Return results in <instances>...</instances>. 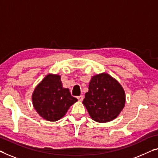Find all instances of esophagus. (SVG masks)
<instances>
[{"label":"esophagus","mask_w":158,"mask_h":158,"mask_svg":"<svg viewBox=\"0 0 158 158\" xmlns=\"http://www.w3.org/2000/svg\"><path fill=\"white\" fill-rule=\"evenodd\" d=\"M77 98H78V100L79 101V102H81V101L84 99V96H82V95H81V96H78V97H77Z\"/></svg>","instance_id":"34e87169"}]
</instances>
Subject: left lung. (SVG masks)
<instances>
[{
    "label": "left lung",
    "mask_w": 158,
    "mask_h": 158,
    "mask_svg": "<svg viewBox=\"0 0 158 158\" xmlns=\"http://www.w3.org/2000/svg\"><path fill=\"white\" fill-rule=\"evenodd\" d=\"M82 103L94 121L106 123L117 118L123 110L126 94L116 79L107 73H101L91 77Z\"/></svg>",
    "instance_id": "1"
}]
</instances>
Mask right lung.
<instances>
[{"mask_svg":"<svg viewBox=\"0 0 158 158\" xmlns=\"http://www.w3.org/2000/svg\"><path fill=\"white\" fill-rule=\"evenodd\" d=\"M32 105L37 114L46 121H56L64 117L72 105L77 102L69 89L64 88L59 74H48L35 87Z\"/></svg>","mask_w":158,"mask_h":158,"instance_id":"add662e5","label":"right lung"}]
</instances>
